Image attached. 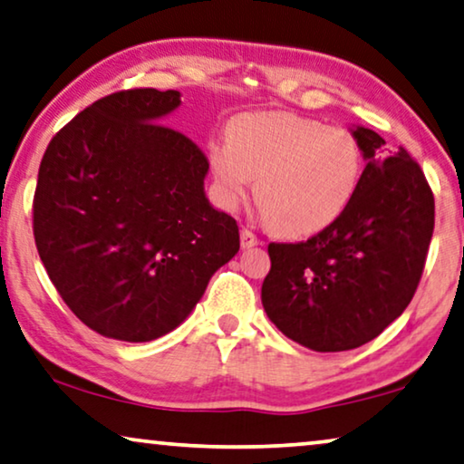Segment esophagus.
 <instances>
[{
	"label": "esophagus",
	"mask_w": 464,
	"mask_h": 464,
	"mask_svg": "<svg viewBox=\"0 0 464 464\" xmlns=\"http://www.w3.org/2000/svg\"><path fill=\"white\" fill-rule=\"evenodd\" d=\"M239 237H241V247H254V246L260 244V239L256 237V235L250 229H246V227H244V229H241Z\"/></svg>",
	"instance_id": "esophagus-1"
}]
</instances>
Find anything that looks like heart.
<instances>
[{
    "mask_svg": "<svg viewBox=\"0 0 464 464\" xmlns=\"http://www.w3.org/2000/svg\"><path fill=\"white\" fill-rule=\"evenodd\" d=\"M229 137L210 145L214 189L223 208L254 198L276 233L306 237L334 225L356 196L362 148L343 127L292 112L235 119Z\"/></svg>",
    "mask_w": 464,
    "mask_h": 464,
    "instance_id": "b5f03b06",
    "label": "heart"
}]
</instances>
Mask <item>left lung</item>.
I'll return each mask as SVG.
<instances>
[{
    "label": "left lung",
    "instance_id": "1",
    "mask_svg": "<svg viewBox=\"0 0 464 464\" xmlns=\"http://www.w3.org/2000/svg\"><path fill=\"white\" fill-rule=\"evenodd\" d=\"M366 166L348 208L306 241L268 244L262 306L289 340L316 352L361 348L409 306L430 252L433 191L409 151L385 156L354 130Z\"/></svg>",
    "mask_w": 464,
    "mask_h": 464
}]
</instances>
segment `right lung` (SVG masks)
<instances>
[{
    "label": "right lung",
    "mask_w": 464,
    "mask_h": 464,
    "mask_svg": "<svg viewBox=\"0 0 464 464\" xmlns=\"http://www.w3.org/2000/svg\"><path fill=\"white\" fill-rule=\"evenodd\" d=\"M175 89H122L52 137L33 198L39 258L79 321L121 342L179 327L239 250V227L204 193L208 158L158 122Z\"/></svg>",
    "instance_id": "1"
}]
</instances>
